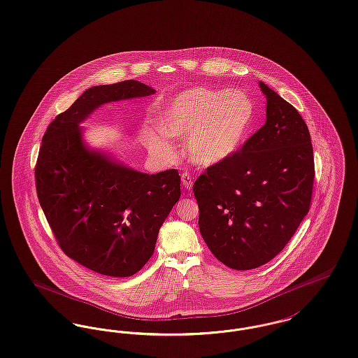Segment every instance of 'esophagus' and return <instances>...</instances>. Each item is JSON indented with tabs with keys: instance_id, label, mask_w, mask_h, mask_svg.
Segmentation results:
<instances>
[{
	"instance_id": "34e87169",
	"label": "esophagus",
	"mask_w": 358,
	"mask_h": 358,
	"mask_svg": "<svg viewBox=\"0 0 358 358\" xmlns=\"http://www.w3.org/2000/svg\"><path fill=\"white\" fill-rule=\"evenodd\" d=\"M181 180H182V184H184L185 189H192V187H193V180H192V176H190L189 171H185V173H182V176H181Z\"/></svg>"
}]
</instances>
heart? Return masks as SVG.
<instances>
[{"mask_svg": "<svg viewBox=\"0 0 358 358\" xmlns=\"http://www.w3.org/2000/svg\"><path fill=\"white\" fill-rule=\"evenodd\" d=\"M254 106L241 90L193 87L178 94L164 112L162 132L155 142L168 136H187V154L197 166L217 165L236 151L252 124Z\"/></svg>", "mask_w": 358, "mask_h": 358, "instance_id": "1", "label": "heart"}]
</instances>
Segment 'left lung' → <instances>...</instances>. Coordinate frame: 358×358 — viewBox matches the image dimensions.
Masks as SVG:
<instances>
[{
    "instance_id": "obj_1",
    "label": "left lung",
    "mask_w": 358,
    "mask_h": 358,
    "mask_svg": "<svg viewBox=\"0 0 358 358\" xmlns=\"http://www.w3.org/2000/svg\"><path fill=\"white\" fill-rule=\"evenodd\" d=\"M259 87L266 123L193 184L201 236L235 271L262 266L285 248L310 210L315 177L306 122L269 86Z\"/></svg>"
}]
</instances>
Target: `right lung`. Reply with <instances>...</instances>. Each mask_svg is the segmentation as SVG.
Here are the masks:
<instances>
[{"instance_id":"1","label":"right lung","mask_w":358,"mask_h":358,"mask_svg":"<svg viewBox=\"0 0 358 358\" xmlns=\"http://www.w3.org/2000/svg\"><path fill=\"white\" fill-rule=\"evenodd\" d=\"M155 93L128 80L93 86L47 127L35 182L39 203L62 252L109 277L139 272L181 194L177 169L145 174L90 151L78 124L97 106Z\"/></svg>"}]
</instances>
